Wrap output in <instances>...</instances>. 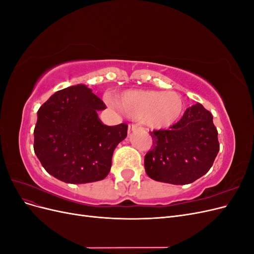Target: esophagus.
Returning <instances> with one entry per match:
<instances>
[{"mask_svg": "<svg viewBox=\"0 0 254 254\" xmlns=\"http://www.w3.org/2000/svg\"><path fill=\"white\" fill-rule=\"evenodd\" d=\"M141 129H142V128H141L139 125H136V124L129 125V127H128V134H131L132 132L137 131V130H141Z\"/></svg>", "mask_w": 254, "mask_h": 254, "instance_id": "1", "label": "esophagus"}]
</instances>
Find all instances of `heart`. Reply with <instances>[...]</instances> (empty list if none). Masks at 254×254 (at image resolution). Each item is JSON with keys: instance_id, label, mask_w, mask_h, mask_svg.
Wrapping results in <instances>:
<instances>
[{"instance_id": "b5f03b06", "label": "heart", "mask_w": 254, "mask_h": 254, "mask_svg": "<svg viewBox=\"0 0 254 254\" xmlns=\"http://www.w3.org/2000/svg\"><path fill=\"white\" fill-rule=\"evenodd\" d=\"M119 109L132 119H141L152 129L171 127L182 117L183 98L175 91L127 90L117 98Z\"/></svg>"}]
</instances>
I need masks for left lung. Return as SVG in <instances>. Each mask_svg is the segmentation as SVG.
<instances>
[{
    "label": "left lung",
    "instance_id": "1",
    "mask_svg": "<svg viewBox=\"0 0 254 254\" xmlns=\"http://www.w3.org/2000/svg\"><path fill=\"white\" fill-rule=\"evenodd\" d=\"M150 135L153 147L146 153L144 166L148 177L160 182H194L210 171L219 151L213 115L198 103L170 130H155Z\"/></svg>",
    "mask_w": 254,
    "mask_h": 254
}]
</instances>
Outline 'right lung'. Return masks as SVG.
<instances>
[{
    "instance_id": "obj_1",
    "label": "right lung",
    "mask_w": 254,
    "mask_h": 254,
    "mask_svg": "<svg viewBox=\"0 0 254 254\" xmlns=\"http://www.w3.org/2000/svg\"><path fill=\"white\" fill-rule=\"evenodd\" d=\"M106 109L86 84L57 91L38 110L34 150L44 170L65 183L95 182L108 176L115 147L128 126H106Z\"/></svg>"
}]
</instances>
